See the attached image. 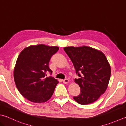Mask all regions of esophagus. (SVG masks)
Masks as SVG:
<instances>
[{
	"label": "esophagus",
	"instance_id": "esophagus-1",
	"mask_svg": "<svg viewBox=\"0 0 126 126\" xmlns=\"http://www.w3.org/2000/svg\"><path fill=\"white\" fill-rule=\"evenodd\" d=\"M62 81H63V83H65V84H67V83H68V82H69V80L67 79H63V80Z\"/></svg>",
	"mask_w": 126,
	"mask_h": 126
}]
</instances>
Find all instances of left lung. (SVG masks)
Instances as JSON below:
<instances>
[{"instance_id": "8db88e82", "label": "left lung", "mask_w": 126, "mask_h": 126, "mask_svg": "<svg viewBox=\"0 0 126 126\" xmlns=\"http://www.w3.org/2000/svg\"><path fill=\"white\" fill-rule=\"evenodd\" d=\"M64 50L79 77L75 82L80 88V93L73 99L78 104L87 105L96 101L107 89L111 67L103 52L90 47H67Z\"/></svg>"}]
</instances>
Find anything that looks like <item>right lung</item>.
<instances>
[{
	"mask_svg": "<svg viewBox=\"0 0 126 126\" xmlns=\"http://www.w3.org/2000/svg\"><path fill=\"white\" fill-rule=\"evenodd\" d=\"M56 46L44 44L30 46L21 52L14 70V78L18 91L30 101L44 103L53 95L58 80L47 73L51 57L58 51Z\"/></svg>",
	"mask_w": 126,
	"mask_h": 126,
	"instance_id": "1",
	"label": "right lung"
}]
</instances>
